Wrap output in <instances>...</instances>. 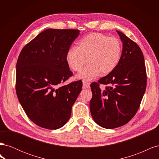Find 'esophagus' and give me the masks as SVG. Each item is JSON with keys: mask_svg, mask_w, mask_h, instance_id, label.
Instances as JSON below:
<instances>
[{"mask_svg": "<svg viewBox=\"0 0 159 159\" xmlns=\"http://www.w3.org/2000/svg\"><path fill=\"white\" fill-rule=\"evenodd\" d=\"M90 88V84L86 81H83V88L84 89H89Z\"/></svg>", "mask_w": 159, "mask_h": 159, "instance_id": "esophagus-1", "label": "esophagus"}]
</instances>
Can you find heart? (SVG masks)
Masks as SVG:
<instances>
[{
	"label": "heart",
	"mask_w": 159,
	"mask_h": 159,
	"mask_svg": "<svg viewBox=\"0 0 159 159\" xmlns=\"http://www.w3.org/2000/svg\"><path fill=\"white\" fill-rule=\"evenodd\" d=\"M121 53L122 46L117 38L92 33L80 40L77 48H71L68 51L66 60L72 70L80 71L88 59L89 64L77 77L90 81L100 73L106 75L112 72L119 63Z\"/></svg>",
	"instance_id": "obj_1"
}]
</instances>
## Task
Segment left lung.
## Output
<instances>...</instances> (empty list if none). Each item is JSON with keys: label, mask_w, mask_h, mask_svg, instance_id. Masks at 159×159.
Here are the masks:
<instances>
[{"label": "left lung", "mask_w": 159, "mask_h": 159, "mask_svg": "<svg viewBox=\"0 0 159 159\" xmlns=\"http://www.w3.org/2000/svg\"><path fill=\"white\" fill-rule=\"evenodd\" d=\"M123 42L121 60L107 75L93 82L89 106L95 122L105 129L127 124L140 107L147 87V72L143 52L137 43L117 31ZM100 84H109L105 90Z\"/></svg>", "instance_id": "8db88e82"}]
</instances>
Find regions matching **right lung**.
Instances as JSON below:
<instances>
[{
    "label": "right lung",
    "mask_w": 159,
    "mask_h": 159,
    "mask_svg": "<svg viewBox=\"0 0 159 159\" xmlns=\"http://www.w3.org/2000/svg\"><path fill=\"white\" fill-rule=\"evenodd\" d=\"M79 34L75 29H47L28 43L19 54L17 97L28 118L41 127H63L81 92V80L61 85L73 75L66 54Z\"/></svg>",
    "instance_id": "right-lung-1"
}]
</instances>
